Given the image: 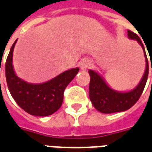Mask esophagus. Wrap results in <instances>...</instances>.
<instances>
[{"label":"esophagus","mask_w":152,"mask_h":152,"mask_svg":"<svg viewBox=\"0 0 152 152\" xmlns=\"http://www.w3.org/2000/svg\"><path fill=\"white\" fill-rule=\"evenodd\" d=\"M91 62L90 60L87 59V58H84L82 59L81 61L80 62V66L82 70H86L87 68H88L89 67H91Z\"/></svg>","instance_id":"1"}]
</instances>
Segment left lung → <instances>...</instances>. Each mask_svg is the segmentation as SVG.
<instances>
[{
	"label": "left lung",
	"mask_w": 152,
	"mask_h": 152,
	"mask_svg": "<svg viewBox=\"0 0 152 152\" xmlns=\"http://www.w3.org/2000/svg\"><path fill=\"white\" fill-rule=\"evenodd\" d=\"M127 35L130 39L137 40L143 48L146 59L145 72L140 83L132 91L127 92H118L107 86L99 74L92 70H89L88 72L91 77L89 84V97L95 108L102 113L110 114L114 112H124L129 109L140 99L141 94L143 93V89L145 88L149 69L145 48L140 38L138 37L137 34H135V32L131 30H127Z\"/></svg>",
	"instance_id": "1"
}]
</instances>
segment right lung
Instances as JSON below:
<instances>
[{"label":"right lung","instance_id":"right-lung-1","mask_svg":"<svg viewBox=\"0 0 152 152\" xmlns=\"http://www.w3.org/2000/svg\"><path fill=\"white\" fill-rule=\"evenodd\" d=\"M17 40L12 46L5 62L7 85L11 96L28 114L36 116L50 115L61 107L64 90L78 73L79 68L68 70L44 84H28L17 77L12 68V53Z\"/></svg>","mask_w":152,"mask_h":152}]
</instances>
